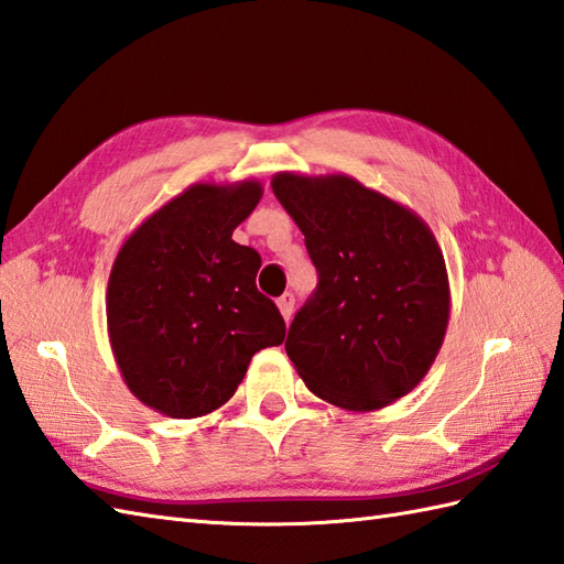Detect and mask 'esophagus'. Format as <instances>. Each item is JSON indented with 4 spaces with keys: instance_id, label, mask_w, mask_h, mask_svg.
<instances>
[{
    "instance_id": "34e87169",
    "label": "esophagus",
    "mask_w": 564,
    "mask_h": 564,
    "mask_svg": "<svg viewBox=\"0 0 564 564\" xmlns=\"http://www.w3.org/2000/svg\"><path fill=\"white\" fill-rule=\"evenodd\" d=\"M279 310H281V315H283V319L285 322H291V317H293V307H295V297H293V293H283L281 297H279Z\"/></svg>"
}]
</instances>
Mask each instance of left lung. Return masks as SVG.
<instances>
[{
	"instance_id": "1",
	"label": "left lung",
	"mask_w": 564,
	"mask_h": 564,
	"mask_svg": "<svg viewBox=\"0 0 564 564\" xmlns=\"http://www.w3.org/2000/svg\"><path fill=\"white\" fill-rule=\"evenodd\" d=\"M271 188L319 273L285 339L297 376L349 412L404 398L436 361L451 317L448 271L431 227L346 174L279 172Z\"/></svg>"
}]
</instances>
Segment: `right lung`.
<instances>
[{
  "instance_id": "add662e5",
  "label": "right lung",
  "mask_w": 564,
  "mask_h": 564,
  "mask_svg": "<svg viewBox=\"0 0 564 564\" xmlns=\"http://www.w3.org/2000/svg\"><path fill=\"white\" fill-rule=\"evenodd\" d=\"M261 196L257 178L191 184L118 249L106 291L111 351L128 390L154 412H215L251 356L285 339L279 307L257 291L261 257L232 239Z\"/></svg>"
}]
</instances>
